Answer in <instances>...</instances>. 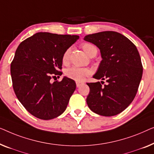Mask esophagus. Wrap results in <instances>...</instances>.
<instances>
[{"label":"esophagus","instance_id":"obj_1","mask_svg":"<svg viewBox=\"0 0 154 154\" xmlns=\"http://www.w3.org/2000/svg\"><path fill=\"white\" fill-rule=\"evenodd\" d=\"M84 83H81V82H76V85H77V87H79V86H81L82 85H83Z\"/></svg>","mask_w":154,"mask_h":154}]
</instances>
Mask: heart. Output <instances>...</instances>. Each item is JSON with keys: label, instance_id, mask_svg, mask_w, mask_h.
Returning a JSON list of instances; mask_svg holds the SVG:
<instances>
[{"label": "heart", "instance_id": "b5f03b06", "mask_svg": "<svg viewBox=\"0 0 154 154\" xmlns=\"http://www.w3.org/2000/svg\"><path fill=\"white\" fill-rule=\"evenodd\" d=\"M82 47L86 54L88 56H92L97 54V48L94 45L91 43H84L82 45ZM70 56V49H67L63 55L62 62L63 64H66L69 60ZM90 74V70L87 68H81L78 66H72L66 70V76L70 78L75 81L82 82L83 81L86 76Z\"/></svg>", "mask_w": 154, "mask_h": 154}]
</instances>
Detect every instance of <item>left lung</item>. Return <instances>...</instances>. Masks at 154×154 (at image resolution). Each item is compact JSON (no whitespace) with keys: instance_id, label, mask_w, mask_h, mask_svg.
Wrapping results in <instances>:
<instances>
[{"instance_id":"obj_1","label":"left lung","mask_w":154,"mask_h":154,"mask_svg":"<svg viewBox=\"0 0 154 154\" xmlns=\"http://www.w3.org/2000/svg\"><path fill=\"white\" fill-rule=\"evenodd\" d=\"M84 40L100 51L102 60L93 77L107 82L104 86L100 82L87 83L86 103L99 115L115 116L128 107L137 94L143 72L140 54L129 39L117 32L87 35Z\"/></svg>"}]
</instances>
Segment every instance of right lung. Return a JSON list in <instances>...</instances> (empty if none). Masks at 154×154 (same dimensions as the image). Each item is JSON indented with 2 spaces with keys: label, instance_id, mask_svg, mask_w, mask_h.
<instances>
[{
  "label": "right lung",
  "instance_id": "obj_1",
  "mask_svg": "<svg viewBox=\"0 0 154 154\" xmlns=\"http://www.w3.org/2000/svg\"><path fill=\"white\" fill-rule=\"evenodd\" d=\"M79 38L40 32L17 47L10 67L13 88L19 102L35 117L52 119L66 109L76 84L67 77L59 82L50 80L62 74L58 70L63 55Z\"/></svg>",
  "mask_w": 154,
  "mask_h": 154
}]
</instances>
